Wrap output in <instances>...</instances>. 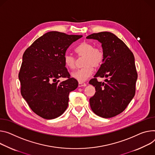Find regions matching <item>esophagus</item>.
<instances>
[{
  "label": "esophagus",
  "instance_id": "34e87169",
  "mask_svg": "<svg viewBox=\"0 0 155 155\" xmlns=\"http://www.w3.org/2000/svg\"><path fill=\"white\" fill-rule=\"evenodd\" d=\"M87 84L84 82H78V87H86Z\"/></svg>",
  "mask_w": 155,
  "mask_h": 155
}]
</instances>
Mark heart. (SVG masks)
<instances>
[{
  "mask_svg": "<svg viewBox=\"0 0 155 155\" xmlns=\"http://www.w3.org/2000/svg\"><path fill=\"white\" fill-rule=\"evenodd\" d=\"M78 57L84 56L83 61V67L72 73V77L79 82L85 81L90 77L93 72V67L98 68L103 64L104 59L103 50L87 41H83L75 49ZM64 63L69 69H74L76 66V58L70 54L64 55Z\"/></svg>",
  "mask_w": 155,
  "mask_h": 155,
  "instance_id": "1",
  "label": "heart"
}]
</instances>
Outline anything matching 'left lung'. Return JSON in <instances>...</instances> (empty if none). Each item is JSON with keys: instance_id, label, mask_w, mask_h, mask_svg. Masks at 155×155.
<instances>
[{"instance_id": "8db88e82", "label": "left lung", "mask_w": 155, "mask_h": 155, "mask_svg": "<svg viewBox=\"0 0 155 155\" xmlns=\"http://www.w3.org/2000/svg\"><path fill=\"white\" fill-rule=\"evenodd\" d=\"M87 39L101 43L104 54L103 64L89 83L96 89L90 99L94 114L103 118H110L122 112L135 96L137 72L133 53L124 42L110 32L91 34ZM108 78L98 82L97 77Z\"/></svg>"}]
</instances>
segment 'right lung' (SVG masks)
I'll list each match as a JSON object with an SVG mask.
<instances>
[{
  "instance_id": "obj_1",
  "label": "right lung",
  "mask_w": 155,
  "mask_h": 155,
  "mask_svg": "<svg viewBox=\"0 0 155 155\" xmlns=\"http://www.w3.org/2000/svg\"><path fill=\"white\" fill-rule=\"evenodd\" d=\"M81 37L50 31L25 51L18 74L21 94L39 116L53 119L67 108L69 93L78 85L75 78H70L64 58L70 45ZM60 77L67 80L60 82Z\"/></svg>"
}]
</instances>
